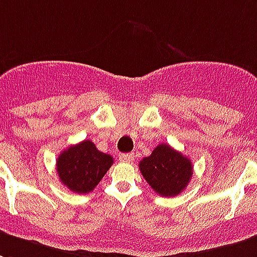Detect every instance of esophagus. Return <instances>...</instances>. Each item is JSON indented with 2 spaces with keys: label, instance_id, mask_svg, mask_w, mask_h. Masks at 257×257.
<instances>
[{
  "label": "esophagus",
  "instance_id": "34e87169",
  "mask_svg": "<svg viewBox=\"0 0 257 257\" xmlns=\"http://www.w3.org/2000/svg\"><path fill=\"white\" fill-rule=\"evenodd\" d=\"M134 158V154H121V155H119V161H122V162H132Z\"/></svg>",
  "mask_w": 257,
  "mask_h": 257
}]
</instances>
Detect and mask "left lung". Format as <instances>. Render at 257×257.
<instances>
[{"label": "left lung", "mask_w": 257, "mask_h": 257, "mask_svg": "<svg viewBox=\"0 0 257 257\" xmlns=\"http://www.w3.org/2000/svg\"><path fill=\"white\" fill-rule=\"evenodd\" d=\"M139 169L158 195L165 197L177 196L189 184L192 162L169 144H159L150 157L143 158Z\"/></svg>", "instance_id": "left-lung-1"}]
</instances>
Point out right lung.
I'll list each match as a JSON object with an SVG mask.
<instances>
[{
    "instance_id": "1",
    "label": "right lung",
    "mask_w": 257,
    "mask_h": 257,
    "mask_svg": "<svg viewBox=\"0 0 257 257\" xmlns=\"http://www.w3.org/2000/svg\"><path fill=\"white\" fill-rule=\"evenodd\" d=\"M113 165V157L95 147L91 140L70 146L58 155L57 173L69 191L88 193Z\"/></svg>"
}]
</instances>
